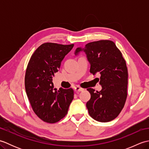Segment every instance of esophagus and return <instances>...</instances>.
I'll use <instances>...</instances> for the list:
<instances>
[{"label": "esophagus", "mask_w": 149, "mask_h": 149, "mask_svg": "<svg viewBox=\"0 0 149 149\" xmlns=\"http://www.w3.org/2000/svg\"><path fill=\"white\" fill-rule=\"evenodd\" d=\"M84 89V88H81V87H80V86H75V88H74V90H75V91H83Z\"/></svg>", "instance_id": "34e87169"}]
</instances>
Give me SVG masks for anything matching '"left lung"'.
<instances>
[{
	"instance_id": "8db88e82",
	"label": "left lung",
	"mask_w": 149,
	"mask_h": 149,
	"mask_svg": "<svg viewBox=\"0 0 149 149\" xmlns=\"http://www.w3.org/2000/svg\"><path fill=\"white\" fill-rule=\"evenodd\" d=\"M86 53L90 63V73H99L97 78L102 86L100 91L88 88L91 94L86 103L91 118L100 122H107L118 116L127 96L128 72L124 58L115 43L110 40H99L79 47L75 55Z\"/></svg>"
}]
</instances>
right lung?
I'll use <instances>...</instances> for the list:
<instances>
[{
    "mask_svg": "<svg viewBox=\"0 0 149 149\" xmlns=\"http://www.w3.org/2000/svg\"><path fill=\"white\" fill-rule=\"evenodd\" d=\"M74 45L43 43L33 54L27 65L25 75L27 95L34 112L45 122L56 123L64 118L74 99L72 88H60L57 91L52 83L54 74Z\"/></svg>",
    "mask_w": 149,
    "mask_h": 149,
    "instance_id": "right-lung-1",
    "label": "right lung"
}]
</instances>
